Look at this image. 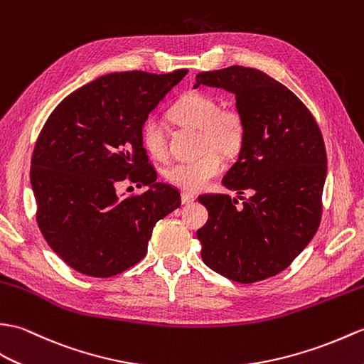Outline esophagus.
<instances>
[{
    "instance_id": "esophagus-1",
    "label": "esophagus",
    "mask_w": 364,
    "mask_h": 364,
    "mask_svg": "<svg viewBox=\"0 0 364 364\" xmlns=\"http://www.w3.org/2000/svg\"><path fill=\"white\" fill-rule=\"evenodd\" d=\"M193 201H196V197H193L192 193H181V203H183V205H192Z\"/></svg>"
}]
</instances>
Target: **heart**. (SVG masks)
Wrapping results in <instances>:
<instances>
[{
    "label": "heart",
    "mask_w": 364,
    "mask_h": 364,
    "mask_svg": "<svg viewBox=\"0 0 364 364\" xmlns=\"http://www.w3.org/2000/svg\"><path fill=\"white\" fill-rule=\"evenodd\" d=\"M171 119L186 129L198 130L201 149H208L191 161L173 163L166 168L167 181L184 192H198L222 172L223 161L218 151L231 155L245 138V121L239 109L218 107L217 99L201 91H186L168 112ZM142 146L151 156L166 155V132L163 122L149 117L141 129Z\"/></svg>",
    "instance_id": "obj_1"
}]
</instances>
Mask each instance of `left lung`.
<instances>
[{
  "label": "left lung",
  "instance_id": "1",
  "mask_svg": "<svg viewBox=\"0 0 364 364\" xmlns=\"http://www.w3.org/2000/svg\"><path fill=\"white\" fill-rule=\"evenodd\" d=\"M196 79L193 88L234 95L245 138L222 184L240 196L252 192L243 208L225 193L198 197L209 213L197 231L201 259L231 281H264L284 272L318 231L327 175L323 134L294 92L255 68L235 65Z\"/></svg>",
  "mask_w": 364,
  "mask_h": 364
}]
</instances>
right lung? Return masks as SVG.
I'll return each instance as SVG.
<instances>
[{"label": "right lung", "instance_id": "right-lung-1", "mask_svg": "<svg viewBox=\"0 0 364 364\" xmlns=\"http://www.w3.org/2000/svg\"><path fill=\"white\" fill-rule=\"evenodd\" d=\"M186 74L102 75L66 96L45 122L31 159L37 223L75 272L109 277L136 265L156 222L180 208V192L156 183L141 129ZM125 179L148 191L117 196Z\"/></svg>", "mask_w": 364, "mask_h": 364}]
</instances>
